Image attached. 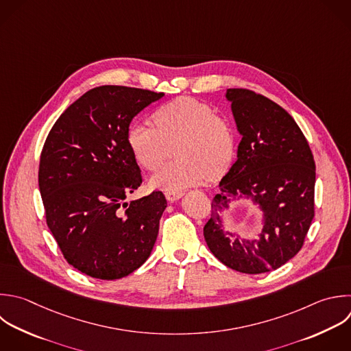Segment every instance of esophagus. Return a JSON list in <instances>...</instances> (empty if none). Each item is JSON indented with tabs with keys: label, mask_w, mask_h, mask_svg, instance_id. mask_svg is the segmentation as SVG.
Masks as SVG:
<instances>
[{
	"label": "esophagus",
	"mask_w": 351,
	"mask_h": 351,
	"mask_svg": "<svg viewBox=\"0 0 351 351\" xmlns=\"http://www.w3.org/2000/svg\"><path fill=\"white\" fill-rule=\"evenodd\" d=\"M182 195H184V191H181V189H171V191H166V193H165L166 199L170 202L178 200Z\"/></svg>",
	"instance_id": "obj_1"
}]
</instances>
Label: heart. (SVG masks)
Masks as SVG:
<instances>
[{"instance_id":"1","label":"heart","mask_w":351,"mask_h":351,"mask_svg":"<svg viewBox=\"0 0 351 351\" xmlns=\"http://www.w3.org/2000/svg\"><path fill=\"white\" fill-rule=\"evenodd\" d=\"M154 123L137 121L126 136L136 162L156 171L176 143V160L162 167L151 184L162 189H178L222 176L236 154L232 125L217 115L207 103L193 97H178L154 112Z\"/></svg>"}]
</instances>
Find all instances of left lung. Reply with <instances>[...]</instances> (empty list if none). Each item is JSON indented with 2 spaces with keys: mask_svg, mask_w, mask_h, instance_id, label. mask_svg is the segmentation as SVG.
<instances>
[{
  "mask_svg": "<svg viewBox=\"0 0 351 351\" xmlns=\"http://www.w3.org/2000/svg\"><path fill=\"white\" fill-rule=\"evenodd\" d=\"M241 134L237 160L218 185L203 228L211 252L228 267L259 274L274 270L302 248L314 217L315 163L293 118L252 90H226ZM247 197L264 211L259 239L225 232L220 213L232 198Z\"/></svg>",
  "mask_w": 351,
  "mask_h": 351,
  "instance_id": "8db88e82",
  "label": "left lung"
}]
</instances>
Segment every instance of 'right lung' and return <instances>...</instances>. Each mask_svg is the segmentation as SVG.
<instances>
[{
	"label": "right lung",
	"mask_w": 351,
	"mask_h": 351,
	"mask_svg": "<svg viewBox=\"0 0 351 351\" xmlns=\"http://www.w3.org/2000/svg\"><path fill=\"white\" fill-rule=\"evenodd\" d=\"M163 97L145 89H90L55 122L40 158L45 218L64 259L100 280L122 278L149 256L167 206L160 191L130 203L143 182L126 136L132 119Z\"/></svg>",
	"instance_id": "obj_1"
}]
</instances>
